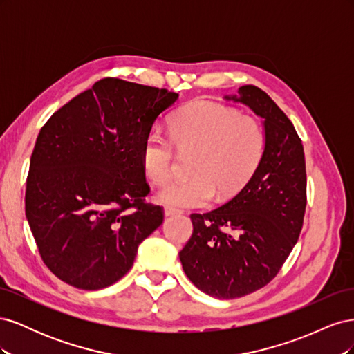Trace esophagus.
Returning a JSON list of instances; mask_svg holds the SVG:
<instances>
[{"mask_svg": "<svg viewBox=\"0 0 354 354\" xmlns=\"http://www.w3.org/2000/svg\"><path fill=\"white\" fill-rule=\"evenodd\" d=\"M164 212H165V216H176V214H181V209L173 208V207H165Z\"/></svg>", "mask_w": 354, "mask_h": 354, "instance_id": "1", "label": "esophagus"}]
</instances>
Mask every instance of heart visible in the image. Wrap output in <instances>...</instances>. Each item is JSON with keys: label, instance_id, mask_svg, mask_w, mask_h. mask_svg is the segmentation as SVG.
<instances>
[{"label": "heart", "instance_id": "obj_1", "mask_svg": "<svg viewBox=\"0 0 354 354\" xmlns=\"http://www.w3.org/2000/svg\"><path fill=\"white\" fill-rule=\"evenodd\" d=\"M169 138L147 134L140 160L146 178L164 186L176 169V151L195 153L189 180L171 183L159 192V201L169 207L203 208L218 198L242 190L260 165L266 137L257 118L212 102L192 103L169 122Z\"/></svg>", "mask_w": 354, "mask_h": 354}]
</instances>
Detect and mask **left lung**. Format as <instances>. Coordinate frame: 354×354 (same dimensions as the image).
<instances>
[{
	"instance_id": "8db88e82",
	"label": "left lung",
	"mask_w": 354,
	"mask_h": 354,
	"mask_svg": "<svg viewBox=\"0 0 354 354\" xmlns=\"http://www.w3.org/2000/svg\"><path fill=\"white\" fill-rule=\"evenodd\" d=\"M226 99L264 118V153L236 196L209 212L190 214L194 233L180 261L201 291L230 299L266 286L282 269L303 229L307 176L301 138L269 94L243 85Z\"/></svg>"
}]
</instances>
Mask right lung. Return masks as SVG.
<instances>
[{"instance_id": "add662e5", "label": "right lung", "mask_w": 354, "mask_h": 354, "mask_svg": "<svg viewBox=\"0 0 354 354\" xmlns=\"http://www.w3.org/2000/svg\"><path fill=\"white\" fill-rule=\"evenodd\" d=\"M178 97L103 78L50 116L37 137L25 212L42 261L60 281L102 289L120 281L164 221L140 152L156 118Z\"/></svg>"}]
</instances>
